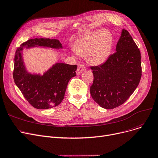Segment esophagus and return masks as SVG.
I'll use <instances>...</instances> for the list:
<instances>
[{
    "mask_svg": "<svg viewBox=\"0 0 158 158\" xmlns=\"http://www.w3.org/2000/svg\"><path fill=\"white\" fill-rule=\"evenodd\" d=\"M85 69V67L84 65L82 64H78V68H77V75H80V74H81Z\"/></svg>",
    "mask_w": 158,
    "mask_h": 158,
    "instance_id": "esophagus-1",
    "label": "esophagus"
}]
</instances>
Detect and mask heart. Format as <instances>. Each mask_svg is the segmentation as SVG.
Instances as JSON below:
<instances>
[{
	"label": "heart",
	"instance_id": "b5f03b06",
	"mask_svg": "<svg viewBox=\"0 0 158 158\" xmlns=\"http://www.w3.org/2000/svg\"><path fill=\"white\" fill-rule=\"evenodd\" d=\"M112 35L108 30L92 32L83 39L75 48L76 52L94 65H100L108 59L112 49Z\"/></svg>",
	"mask_w": 158,
	"mask_h": 158
}]
</instances>
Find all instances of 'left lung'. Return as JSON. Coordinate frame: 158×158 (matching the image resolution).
I'll return each mask as SVG.
<instances>
[{
	"mask_svg": "<svg viewBox=\"0 0 158 158\" xmlns=\"http://www.w3.org/2000/svg\"><path fill=\"white\" fill-rule=\"evenodd\" d=\"M90 69L94 75L90 94L100 106L113 109L126 102L142 77L140 52L129 32L123 29L116 52L103 64Z\"/></svg>",
	"mask_w": 158,
	"mask_h": 158,
	"instance_id": "left-lung-1",
	"label": "left lung"
}]
</instances>
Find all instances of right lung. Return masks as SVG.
Here are the masks:
<instances>
[{
    "mask_svg": "<svg viewBox=\"0 0 158 158\" xmlns=\"http://www.w3.org/2000/svg\"><path fill=\"white\" fill-rule=\"evenodd\" d=\"M34 46L62 48L57 40L35 38L29 40L18 47L15 55L13 79L27 101L35 108L48 109L58 106L63 100L69 80L75 77L77 65L57 63L43 74L31 75L24 66L22 51Z\"/></svg>",
    "mask_w": 158,
    "mask_h": 158,
    "instance_id": "1",
    "label": "right lung"
}]
</instances>
